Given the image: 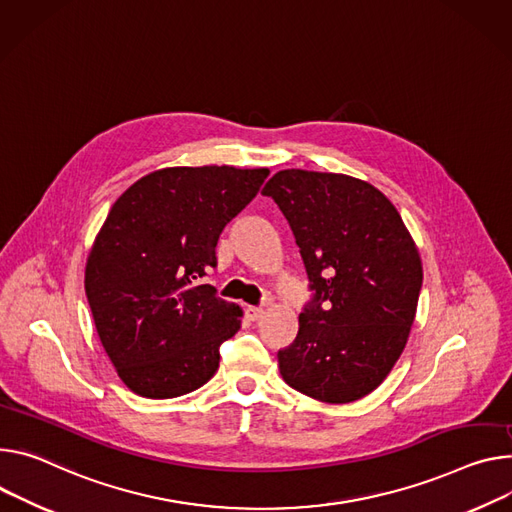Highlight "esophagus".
<instances>
[{
	"label": "esophagus",
	"mask_w": 512,
	"mask_h": 512,
	"mask_svg": "<svg viewBox=\"0 0 512 512\" xmlns=\"http://www.w3.org/2000/svg\"><path fill=\"white\" fill-rule=\"evenodd\" d=\"M245 312L249 320H259L263 316V308H255V306H249Z\"/></svg>",
	"instance_id": "34e87169"
}]
</instances>
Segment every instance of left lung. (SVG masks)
Instances as JSON below:
<instances>
[{
	"mask_svg": "<svg viewBox=\"0 0 512 512\" xmlns=\"http://www.w3.org/2000/svg\"><path fill=\"white\" fill-rule=\"evenodd\" d=\"M261 194L290 222L314 290L296 341L277 353L280 374L314 400L355 402L408 343L423 286L414 239L394 204L351 175L284 169Z\"/></svg>",
	"mask_w": 512,
	"mask_h": 512,
	"instance_id": "left-lung-1",
	"label": "left lung"
}]
</instances>
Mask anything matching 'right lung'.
<instances>
[{
	"mask_svg": "<svg viewBox=\"0 0 512 512\" xmlns=\"http://www.w3.org/2000/svg\"><path fill=\"white\" fill-rule=\"evenodd\" d=\"M269 169L165 167L110 208L85 263V294L118 378L145 398L204 386L243 308L202 277L222 228L259 192Z\"/></svg>",
	"mask_w": 512,
	"mask_h": 512,
	"instance_id": "add662e5",
	"label": "right lung"
}]
</instances>
